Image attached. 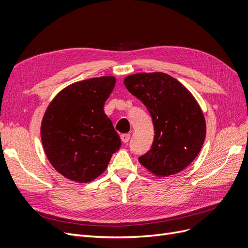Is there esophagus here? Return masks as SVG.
<instances>
[{
	"instance_id": "1",
	"label": "esophagus",
	"mask_w": 248,
	"mask_h": 248,
	"mask_svg": "<svg viewBox=\"0 0 248 248\" xmlns=\"http://www.w3.org/2000/svg\"><path fill=\"white\" fill-rule=\"evenodd\" d=\"M121 140H122V141L123 142H128L129 141V140H130V134L129 133H123L122 136H121Z\"/></svg>"
}]
</instances>
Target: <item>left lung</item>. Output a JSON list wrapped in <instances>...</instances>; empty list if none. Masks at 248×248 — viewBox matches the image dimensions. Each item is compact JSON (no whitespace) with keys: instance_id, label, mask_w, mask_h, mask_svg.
<instances>
[{"instance_id":"1","label":"left lung","mask_w":248,"mask_h":248,"mask_svg":"<svg viewBox=\"0 0 248 248\" xmlns=\"http://www.w3.org/2000/svg\"><path fill=\"white\" fill-rule=\"evenodd\" d=\"M124 85L152 117L155 136L151 149L139 157L141 166L158 177L188 167L206 138L205 118L191 93L162 72L132 74Z\"/></svg>"}]
</instances>
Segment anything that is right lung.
I'll return each mask as SVG.
<instances>
[{"label": "right lung", "mask_w": 248, "mask_h": 248, "mask_svg": "<svg viewBox=\"0 0 248 248\" xmlns=\"http://www.w3.org/2000/svg\"><path fill=\"white\" fill-rule=\"evenodd\" d=\"M114 77L81 80L51 101L41 125L44 151L64 177L90 182L108 168L121 140L103 110L115 88Z\"/></svg>", "instance_id": "right-lung-1"}]
</instances>
